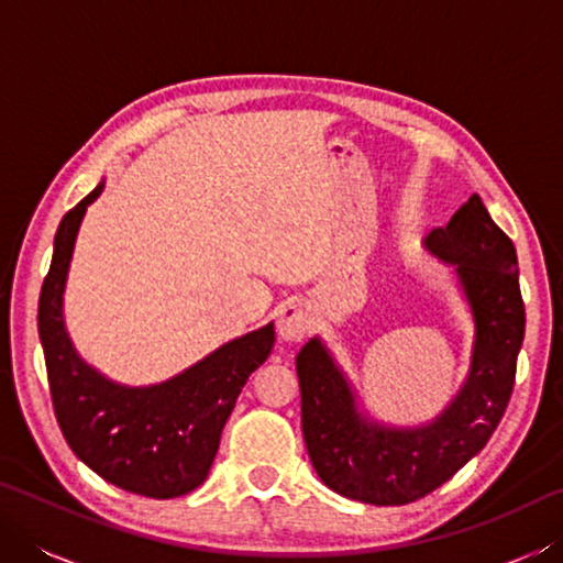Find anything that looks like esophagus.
Here are the masks:
<instances>
[{"instance_id":"34e87169","label":"esophagus","mask_w":563,"mask_h":563,"mask_svg":"<svg viewBox=\"0 0 563 563\" xmlns=\"http://www.w3.org/2000/svg\"><path fill=\"white\" fill-rule=\"evenodd\" d=\"M310 330V312L302 300H288L278 310V335L285 342H300Z\"/></svg>"}]
</instances>
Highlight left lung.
Instances as JSON below:
<instances>
[{
  "mask_svg": "<svg viewBox=\"0 0 563 563\" xmlns=\"http://www.w3.org/2000/svg\"><path fill=\"white\" fill-rule=\"evenodd\" d=\"M424 247L452 265L474 322L470 373L432 422L395 427L369 417L318 335L295 357L312 466L332 492L375 507L422 499L484 450L507 409L523 342L517 251L479 196L434 228Z\"/></svg>",
  "mask_w": 563,
  "mask_h": 563,
  "instance_id": "1",
  "label": "left lung"
}]
</instances>
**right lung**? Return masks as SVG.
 Here are the masks:
<instances>
[{"mask_svg": "<svg viewBox=\"0 0 563 563\" xmlns=\"http://www.w3.org/2000/svg\"><path fill=\"white\" fill-rule=\"evenodd\" d=\"M103 180L62 218L40 295V340L56 422L71 452L113 487L174 499L206 482L235 399L275 345L273 322L225 342L166 383L129 387L91 367L66 332L74 243Z\"/></svg>", "mask_w": 563, "mask_h": 563, "instance_id": "1", "label": "right lung"}]
</instances>
